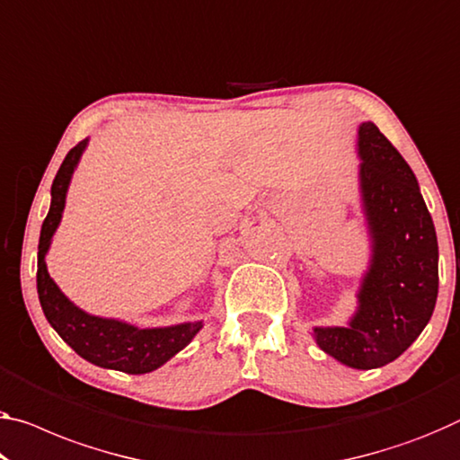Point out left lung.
Returning <instances> with one entry per match:
<instances>
[{"instance_id": "left-lung-1", "label": "left lung", "mask_w": 460, "mask_h": 460, "mask_svg": "<svg viewBox=\"0 0 460 460\" xmlns=\"http://www.w3.org/2000/svg\"><path fill=\"white\" fill-rule=\"evenodd\" d=\"M358 201L368 265L356 310L343 327L314 324V343L348 368L397 359L432 319L438 298V238L418 179L378 127H358Z\"/></svg>"}]
</instances>
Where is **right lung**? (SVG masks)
Segmentation results:
<instances>
[{
    "label": "right lung",
    "mask_w": 460,
    "mask_h": 460,
    "mask_svg": "<svg viewBox=\"0 0 460 460\" xmlns=\"http://www.w3.org/2000/svg\"><path fill=\"white\" fill-rule=\"evenodd\" d=\"M88 137L69 150L51 185V208L42 222L37 261V292L47 321L58 335L86 362L107 370L127 374H147L158 370L168 359L193 341L203 329V321H187L168 327H146L131 324L115 316L90 314L61 292L47 270V252L51 249L72 176L88 147Z\"/></svg>",
    "instance_id": "right-lung-1"
}]
</instances>
